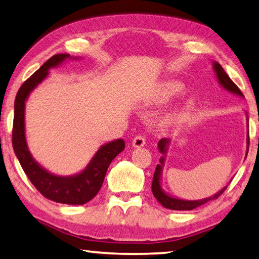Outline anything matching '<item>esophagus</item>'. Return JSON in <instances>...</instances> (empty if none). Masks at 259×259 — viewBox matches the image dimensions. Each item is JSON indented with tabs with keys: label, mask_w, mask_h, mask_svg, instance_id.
Listing matches in <instances>:
<instances>
[{
	"label": "esophagus",
	"mask_w": 259,
	"mask_h": 259,
	"mask_svg": "<svg viewBox=\"0 0 259 259\" xmlns=\"http://www.w3.org/2000/svg\"><path fill=\"white\" fill-rule=\"evenodd\" d=\"M146 145V139L145 137H142V135H138V137H135L132 141V146L134 148H141V147H145Z\"/></svg>",
	"instance_id": "obj_1"
}]
</instances>
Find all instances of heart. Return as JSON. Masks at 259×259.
<instances>
[{
	"mask_svg": "<svg viewBox=\"0 0 259 259\" xmlns=\"http://www.w3.org/2000/svg\"><path fill=\"white\" fill-rule=\"evenodd\" d=\"M185 84L181 81H177V79H168V81L162 82L157 87V89L154 91L152 102L156 103V104H163V103H166L171 101V99L181 96L185 91ZM198 97L192 96L188 98L176 111H174L172 113L166 117L164 124L169 127H175L189 121L190 118L193 116V113L198 109Z\"/></svg>",
	"mask_w": 259,
	"mask_h": 259,
	"instance_id": "b5f03b06",
	"label": "heart"
}]
</instances>
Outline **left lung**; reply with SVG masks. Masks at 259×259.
<instances>
[{"instance_id":"obj_1","label":"left lung","mask_w":259,"mask_h":259,"mask_svg":"<svg viewBox=\"0 0 259 259\" xmlns=\"http://www.w3.org/2000/svg\"><path fill=\"white\" fill-rule=\"evenodd\" d=\"M212 65H213V70H214V73H215L218 82H219V84H220L221 88L225 89L226 91H228V93H230V94L236 95V96L244 98L243 94L241 93V90L237 88L235 83H234L232 79H230L228 75H227V73L224 70V68H222L220 63L217 61H213ZM246 126H248V128H249L248 114H246ZM170 145H171V141L169 140V139H161V140L157 143L158 152L162 154V156L160 158V164H157L156 169H155L153 184H152V191H153L154 197L156 198V200L160 202L163 207H165L168 209H174V210H191V209L199 207V206L206 204L207 201L218 199L222 193H224V191L227 189V186H225L224 189H221L215 194H213V196H210L208 198H204V199H198V200H186V199H181V198L170 196L169 193H166L162 188V172H163V166H164L165 157H166V154H168ZM248 150H249V130H248V133H246L245 157H246V154H248Z\"/></svg>"}]
</instances>
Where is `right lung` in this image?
<instances>
[{"instance_id": "right-lung-1", "label": "right lung", "mask_w": 259, "mask_h": 259, "mask_svg": "<svg viewBox=\"0 0 259 259\" xmlns=\"http://www.w3.org/2000/svg\"><path fill=\"white\" fill-rule=\"evenodd\" d=\"M81 57L57 54L49 59L19 88L15 99L13 127V147L24 172L34 188L52 201L67 205H83L90 201L101 190L110 163L125 148L122 139L102 145L84 169L70 176H60L50 172L34 160L26 141L25 104L30 94L50 74V69L58 68L67 60H81Z\"/></svg>"}]
</instances>
